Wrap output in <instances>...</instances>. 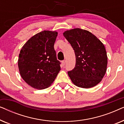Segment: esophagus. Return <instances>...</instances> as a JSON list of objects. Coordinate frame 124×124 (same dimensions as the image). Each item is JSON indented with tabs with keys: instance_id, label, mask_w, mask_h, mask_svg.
Here are the masks:
<instances>
[{
	"instance_id": "esophagus-1",
	"label": "esophagus",
	"mask_w": 124,
	"mask_h": 124,
	"mask_svg": "<svg viewBox=\"0 0 124 124\" xmlns=\"http://www.w3.org/2000/svg\"><path fill=\"white\" fill-rule=\"evenodd\" d=\"M65 60H62V67H64V66L65 65Z\"/></svg>"
}]
</instances>
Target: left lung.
Segmentation results:
<instances>
[{
    "mask_svg": "<svg viewBox=\"0 0 124 124\" xmlns=\"http://www.w3.org/2000/svg\"><path fill=\"white\" fill-rule=\"evenodd\" d=\"M63 35L76 55L75 67L68 72L71 81L85 89L96 86L107 70V56L104 45L90 32L79 28L65 31Z\"/></svg>",
    "mask_w": 124,
    "mask_h": 124,
    "instance_id": "left-lung-1",
    "label": "left lung"
}]
</instances>
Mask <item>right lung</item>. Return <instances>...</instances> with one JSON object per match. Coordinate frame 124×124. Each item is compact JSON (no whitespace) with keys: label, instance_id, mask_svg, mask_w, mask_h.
Returning a JSON list of instances; mask_svg holds the SVG:
<instances>
[{"label":"right lung","instance_id":"add662e5","mask_svg":"<svg viewBox=\"0 0 124 124\" xmlns=\"http://www.w3.org/2000/svg\"><path fill=\"white\" fill-rule=\"evenodd\" d=\"M57 32L44 30L30 38L22 47L18 60L23 79L34 89L48 87L60 70L54 43Z\"/></svg>","mask_w":124,"mask_h":124}]
</instances>
